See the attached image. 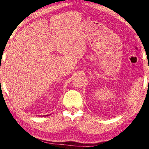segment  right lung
I'll return each instance as SVG.
<instances>
[{
	"instance_id": "right-lung-1",
	"label": "right lung",
	"mask_w": 149,
	"mask_h": 149,
	"mask_svg": "<svg viewBox=\"0 0 149 149\" xmlns=\"http://www.w3.org/2000/svg\"><path fill=\"white\" fill-rule=\"evenodd\" d=\"M47 116H49V115H47Z\"/></svg>"
}]
</instances>
